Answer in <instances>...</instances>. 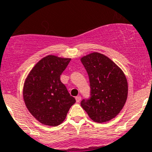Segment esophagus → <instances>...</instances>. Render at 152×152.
<instances>
[{"label":"esophagus","instance_id":"esophagus-1","mask_svg":"<svg viewBox=\"0 0 152 152\" xmlns=\"http://www.w3.org/2000/svg\"><path fill=\"white\" fill-rule=\"evenodd\" d=\"M75 100H76V101L78 103V102H80V100H81V97H80V96H77L75 97Z\"/></svg>","mask_w":152,"mask_h":152}]
</instances>
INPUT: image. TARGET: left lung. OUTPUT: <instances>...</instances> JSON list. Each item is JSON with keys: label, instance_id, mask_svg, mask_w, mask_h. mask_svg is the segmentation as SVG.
Instances as JSON below:
<instances>
[{"label": "left lung", "instance_id": "obj_1", "mask_svg": "<svg viewBox=\"0 0 152 152\" xmlns=\"http://www.w3.org/2000/svg\"><path fill=\"white\" fill-rule=\"evenodd\" d=\"M89 76L91 98L80 105L96 123L114 119L124 107L128 96V82L123 70L100 52L80 58Z\"/></svg>", "mask_w": 152, "mask_h": 152}]
</instances>
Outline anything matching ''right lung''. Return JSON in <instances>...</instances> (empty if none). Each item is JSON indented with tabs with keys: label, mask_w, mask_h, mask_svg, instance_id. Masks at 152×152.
<instances>
[{
	"label": "right lung",
	"mask_w": 152,
	"mask_h": 152,
	"mask_svg": "<svg viewBox=\"0 0 152 152\" xmlns=\"http://www.w3.org/2000/svg\"><path fill=\"white\" fill-rule=\"evenodd\" d=\"M70 61L69 58L49 55L35 64L25 79L24 103L32 116L42 124L60 125L76 102L60 80Z\"/></svg>",
	"instance_id": "add662e5"
}]
</instances>
